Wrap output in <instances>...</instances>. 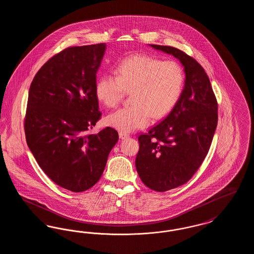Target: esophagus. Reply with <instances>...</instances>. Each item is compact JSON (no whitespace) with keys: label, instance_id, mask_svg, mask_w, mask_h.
Instances as JSON below:
<instances>
[{"label":"esophagus","instance_id":"esophagus-1","mask_svg":"<svg viewBox=\"0 0 254 254\" xmlns=\"http://www.w3.org/2000/svg\"><path fill=\"white\" fill-rule=\"evenodd\" d=\"M129 135L127 134V132H123V131H120L119 132V137H120V139H126V138H127Z\"/></svg>","mask_w":254,"mask_h":254}]
</instances>
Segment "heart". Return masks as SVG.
<instances>
[{
    "instance_id": "b5f03b06",
    "label": "heart",
    "mask_w": 254,
    "mask_h": 254,
    "mask_svg": "<svg viewBox=\"0 0 254 254\" xmlns=\"http://www.w3.org/2000/svg\"><path fill=\"white\" fill-rule=\"evenodd\" d=\"M116 77L102 75L95 83V96L104 106L117 105L124 90L129 91L130 105L108 115L106 124L128 132L145 127L152 115L165 116L174 107L184 85V71L173 60L161 61L135 54L121 61L115 67Z\"/></svg>"
}]
</instances>
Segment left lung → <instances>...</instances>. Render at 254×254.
Instances as JSON below:
<instances>
[{"label": "left lung", "mask_w": 254, "mask_h": 254, "mask_svg": "<svg viewBox=\"0 0 254 254\" xmlns=\"http://www.w3.org/2000/svg\"><path fill=\"white\" fill-rule=\"evenodd\" d=\"M178 59L185 85L169 115L138 137L137 172L147 188L167 191L189 181L202 165L218 121L217 101L204 68L172 47L149 45Z\"/></svg>", "instance_id": "obj_1"}]
</instances>
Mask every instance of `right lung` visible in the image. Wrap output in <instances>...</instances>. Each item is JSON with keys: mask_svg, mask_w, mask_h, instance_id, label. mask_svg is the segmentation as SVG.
I'll return each mask as SVG.
<instances>
[{"mask_svg": "<svg viewBox=\"0 0 254 254\" xmlns=\"http://www.w3.org/2000/svg\"><path fill=\"white\" fill-rule=\"evenodd\" d=\"M106 49L97 44L61 51L40 68L28 92L27 145L49 178L73 192L99 181L119 139L112 127L87 132L101 117L95 83Z\"/></svg>", "mask_w": 254, "mask_h": 254, "instance_id": "1", "label": "right lung"}]
</instances>
